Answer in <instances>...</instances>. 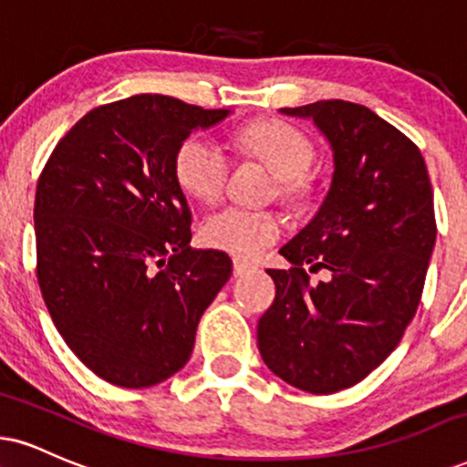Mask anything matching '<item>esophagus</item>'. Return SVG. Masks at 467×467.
<instances>
[{"instance_id":"obj_1","label":"esophagus","mask_w":467,"mask_h":467,"mask_svg":"<svg viewBox=\"0 0 467 467\" xmlns=\"http://www.w3.org/2000/svg\"><path fill=\"white\" fill-rule=\"evenodd\" d=\"M254 265H250V263H245V261H239V258H234L233 261V274L234 276H245V274H250V272H254Z\"/></svg>"}]
</instances>
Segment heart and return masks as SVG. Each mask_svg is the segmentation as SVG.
I'll return each instance as SVG.
<instances>
[{"instance_id": "obj_1", "label": "heart", "mask_w": 467, "mask_h": 467, "mask_svg": "<svg viewBox=\"0 0 467 467\" xmlns=\"http://www.w3.org/2000/svg\"><path fill=\"white\" fill-rule=\"evenodd\" d=\"M234 145L276 173L280 195L302 200L311 193L316 148L300 128L287 121H263L234 134ZM230 173V159L219 143L204 134H191L173 154V176L184 193L200 202L219 198ZM285 230L278 213L245 206H223L206 215L200 226L202 244L237 258H254Z\"/></svg>"}]
</instances>
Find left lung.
<instances>
[{"instance_id":"left-lung-1","label":"left lung","mask_w":467,"mask_h":467,"mask_svg":"<svg viewBox=\"0 0 467 467\" xmlns=\"http://www.w3.org/2000/svg\"><path fill=\"white\" fill-rule=\"evenodd\" d=\"M308 117L333 148V182L317 215L267 269L276 297L258 319V352L311 394L357 385L400 344L422 300L437 237L422 151L398 128L344 99L280 109ZM328 268L311 285L306 267Z\"/></svg>"}]
</instances>
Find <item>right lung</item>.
<instances>
[{
    "mask_svg": "<svg viewBox=\"0 0 467 467\" xmlns=\"http://www.w3.org/2000/svg\"><path fill=\"white\" fill-rule=\"evenodd\" d=\"M204 110L132 95L88 110L36 184V276L73 355L117 387L159 385L189 361L206 306L233 274L219 250H191V211L173 154Z\"/></svg>",
    "mask_w": 467,
    "mask_h": 467,
    "instance_id": "add662e5",
    "label": "right lung"
}]
</instances>
